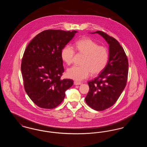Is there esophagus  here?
I'll list each match as a JSON object with an SVG mask.
<instances>
[{"label":"esophagus","mask_w":147,"mask_h":147,"mask_svg":"<svg viewBox=\"0 0 147 147\" xmlns=\"http://www.w3.org/2000/svg\"><path fill=\"white\" fill-rule=\"evenodd\" d=\"M74 85H79L82 84V83H81L80 82H77V81H74Z\"/></svg>","instance_id":"1"}]
</instances>
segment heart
I'll use <instances>...</instances> for the list:
<instances>
[{"label": "heart", "instance_id": "heart-1", "mask_svg": "<svg viewBox=\"0 0 147 147\" xmlns=\"http://www.w3.org/2000/svg\"><path fill=\"white\" fill-rule=\"evenodd\" d=\"M75 49L78 53L84 55L81 66L74 65L67 71V77L76 81H82L89 77L100 74L106 67L109 60V52L103 46L88 38L77 41ZM76 54L74 49L70 46L64 47L61 52L63 61L68 65L73 62Z\"/></svg>", "mask_w": 147, "mask_h": 147}]
</instances>
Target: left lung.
I'll list each match as a JSON object with an SVG mask.
<instances>
[{"instance_id":"left-lung-1","label":"left lung","mask_w":147,"mask_h":147,"mask_svg":"<svg viewBox=\"0 0 147 147\" xmlns=\"http://www.w3.org/2000/svg\"><path fill=\"white\" fill-rule=\"evenodd\" d=\"M109 44L110 56L105 69L94 80L88 82L89 91L85 98L87 105L96 111H103L117 101L126 86L128 61L123 47L117 40L98 31Z\"/></svg>"}]
</instances>
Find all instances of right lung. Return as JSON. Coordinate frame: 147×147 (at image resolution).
I'll list each match as a JSON object with an SVG mask.
<instances>
[{
  "instance_id": "1",
  "label": "right lung",
  "mask_w": 147,
  "mask_h": 147,
  "mask_svg": "<svg viewBox=\"0 0 147 147\" xmlns=\"http://www.w3.org/2000/svg\"><path fill=\"white\" fill-rule=\"evenodd\" d=\"M77 31H43L28 43L21 62L25 90L38 107L52 109L65 98V91L73 84L70 79L61 80L64 69L61 56L64 47Z\"/></svg>"
}]
</instances>
